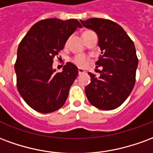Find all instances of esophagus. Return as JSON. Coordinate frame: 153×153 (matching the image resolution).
Segmentation results:
<instances>
[{
  "instance_id": "obj_1",
  "label": "esophagus",
  "mask_w": 153,
  "mask_h": 153,
  "mask_svg": "<svg viewBox=\"0 0 153 153\" xmlns=\"http://www.w3.org/2000/svg\"><path fill=\"white\" fill-rule=\"evenodd\" d=\"M78 71H79V74H82L85 73V70H83V69H81V68H79V69H78Z\"/></svg>"
}]
</instances>
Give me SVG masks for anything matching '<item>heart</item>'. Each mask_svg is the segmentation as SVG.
<instances>
[{
  "instance_id": "obj_1",
  "label": "heart",
  "mask_w": 153,
  "mask_h": 153,
  "mask_svg": "<svg viewBox=\"0 0 153 153\" xmlns=\"http://www.w3.org/2000/svg\"><path fill=\"white\" fill-rule=\"evenodd\" d=\"M91 31H86L83 33V34H86L88 33H89ZM68 43V40L66 41L65 44ZM72 62H73L74 65H76L77 66L79 67H85L88 65V64L89 62V59L88 57L85 56V55H82V54H79V55H76L72 58Z\"/></svg>"
}]
</instances>
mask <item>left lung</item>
<instances>
[{"label": "left lung", "mask_w": 153, "mask_h": 153, "mask_svg": "<svg viewBox=\"0 0 153 153\" xmlns=\"http://www.w3.org/2000/svg\"><path fill=\"white\" fill-rule=\"evenodd\" d=\"M80 22L96 32L102 51L96 67L102 70L98 78L88 73L91 82L85 87L86 96L98 109L114 110L127 99L134 86L138 63L134 44L118 24L110 19L93 18Z\"/></svg>", "instance_id": "1"}]
</instances>
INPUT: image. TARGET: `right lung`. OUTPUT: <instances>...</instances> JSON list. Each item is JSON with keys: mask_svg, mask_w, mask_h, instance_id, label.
<instances>
[{"mask_svg": "<svg viewBox=\"0 0 153 153\" xmlns=\"http://www.w3.org/2000/svg\"><path fill=\"white\" fill-rule=\"evenodd\" d=\"M77 28L82 25L74 19H42L29 29L19 45L15 64L17 88L25 102L38 112L60 109L78 76V68L70 62L60 73L52 69L54 57L63 50Z\"/></svg>", "mask_w": 153, "mask_h": 153, "instance_id": "1", "label": "right lung"}]
</instances>
